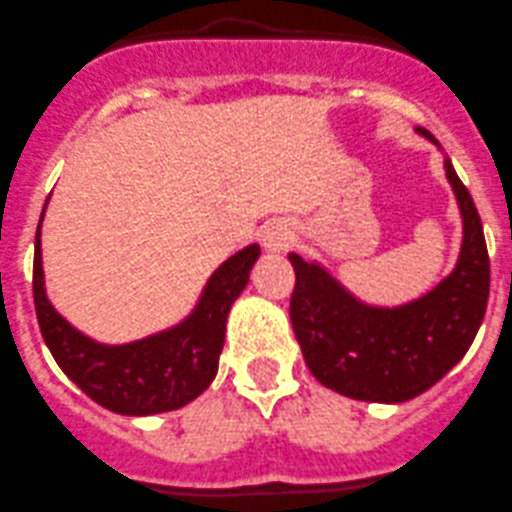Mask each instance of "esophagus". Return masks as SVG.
<instances>
[{
    "instance_id": "obj_1",
    "label": "esophagus",
    "mask_w": 512,
    "mask_h": 512,
    "mask_svg": "<svg viewBox=\"0 0 512 512\" xmlns=\"http://www.w3.org/2000/svg\"><path fill=\"white\" fill-rule=\"evenodd\" d=\"M294 241V226L289 221H274L261 233V243L266 251H286Z\"/></svg>"
}]
</instances>
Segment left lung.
Listing matches in <instances>:
<instances>
[{
    "label": "left lung",
    "mask_w": 512,
    "mask_h": 512,
    "mask_svg": "<svg viewBox=\"0 0 512 512\" xmlns=\"http://www.w3.org/2000/svg\"><path fill=\"white\" fill-rule=\"evenodd\" d=\"M417 133L440 148L432 133ZM445 175L460 208L462 246L455 269L427 294L399 306L364 304L324 266L289 253L291 324L306 367L324 387L397 405L427 392L470 349L488 306L490 259L478 208L450 158Z\"/></svg>",
    "instance_id": "obj_1"
}]
</instances>
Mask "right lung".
I'll use <instances>...</instances> for the list:
<instances>
[{
    "mask_svg": "<svg viewBox=\"0 0 512 512\" xmlns=\"http://www.w3.org/2000/svg\"><path fill=\"white\" fill-rule=\"evenodd\" d=\"M47 208V203H45ZM45 211L40 216V228ZM40 228L34 238V309L42 337L62 372L105 410L128 417L188 405L218 372L226 321L261 256L259 243L233 253L211 274L201 299L180 324L128 344H100L57 314L45 291Z\"/></svg>",
    "mask_w": 512,
    "mask_h": 512,
    "instance_id": "obj_1",
    "label": "right lung"
}]
</instances>
